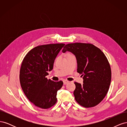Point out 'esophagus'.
<instances>
[{"instance_id":"esophagus-1","label":"esophagus","mask_w":127,"mask_h":127,"mask_svg":"<svg viewBox=\"0 0 127 127\" xmlns=\"http://www.w3.org/2000/svg\"><path fill=\"white\" fill-rule=\"evenodd\" d=\"M63 82H64V85H66L67 84H68L69 83V81H68V80H64Z\"/></svg>"}]
</instances>
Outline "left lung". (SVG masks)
<instances>
[{
    "label": "left lung",
    "mask_w": 127,
    "mask_h": 127,
    "mask_svg": "<svg viewBox=\"0 0 127 127\" xmlns=\"http://www.w3.org/2000/svg\"><path fill=\"white\" fill-rule=\"evenodd\" d=\"M74 54L77 63V72L83 76V84L75 82V100L85 107L100 103L109 91L111 80L110 65L104 53L90 43H69L62 52Z\"/></svg>",
    "instance_id": "obj_1"
}]
</instances>
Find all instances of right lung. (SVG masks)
Wrapping results in <instances>:
<instances>
[{
  "mask_svg": "<svg viewBox=\"0 0 127 127\" xmlns=\"http://www.w3.org/2000/svg\"><path fill=\"white\" fill-rule=\"evenodd\" d=\"M64 43L37 46L27 53L22 61L20 72L21 86L29 101L35 106L47 109L57 102V91L63 82L48 79V71L53 64Z\"/></svg>",
  "mask_w": 127,
  "mask_h": 127,
  "instance_id": "obj_1",
  "label": "right lung"
}]
</instances>
